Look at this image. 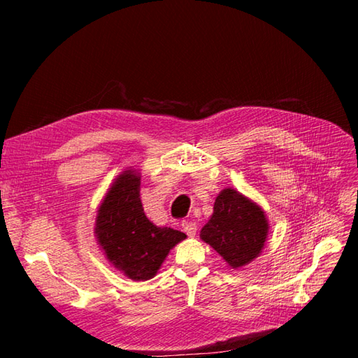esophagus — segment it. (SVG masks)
Listing matches in <instances>:
<instances>
[{
    "label": "esophagus",
    "mask_w": 358,
    "mask_h": 358,
    "mask_svg": "<svg viewBox=\"0 0 358 358\" xmlns=\"http://www.w3.org/2000/svg\"><path fill=\"white\" fill-rule=\"evenodd\" d=\"M182 229L189 237H194V236H196V233H197V224L192 222V221H183L182 222Z\"/></svg>",
    "instance_id": "obj_1"
}]
</instances>
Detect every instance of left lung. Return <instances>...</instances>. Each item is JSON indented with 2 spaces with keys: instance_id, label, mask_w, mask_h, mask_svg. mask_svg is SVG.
Here are the masks:
<instances>
[{
  "instance_id": "left-lung-1",
  "label": "left lung",
  "mask_w": 358,
  "mask_h": 358,
  "mask_svg": "<svg viewBox=\"0 0 358 358\" xmlns=\"http://www.w3.org/2000/svg\"><path fill=\"white\" fill-rule=\"evenodd\" d=\"M268 234L266 213L233 188L222 189L200 239L210 245L231 268H241L262 254Z\"/></svg>"
}]
</instances>
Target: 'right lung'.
Masks as SVG:
<instances>
[{"label": "right lung", "mask_w": 358, "mask_h": 358, "mask_svg": "<svg viewBox=\"0 0 358 358\" xmlns=\"http://www.w3.org/2000/svg\"><path fill=\"white\" fill-rule=\"evenodd\" d=\"M94 233L109 263L133 280L152 279L187 234L150 222L140 200V173L127 169L99 206Z\"/></svg>", "instance_id": "right-lung-1"}]
</instances>
